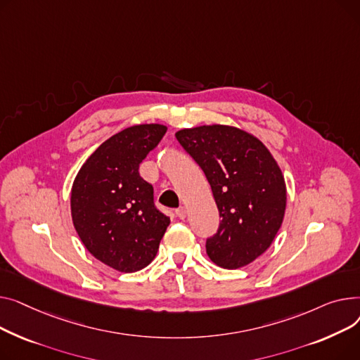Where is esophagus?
Masks as SVG:
<instances>
[{"mask_svg": "<svg viewBox=\"0 0 360 360\" xmlns=\"http://www.w3.org/2000/svg\"><path fill=\"white\" fill-rule=\"evenodd\" d=\"M176 215L180 218V219H184L186 218V215H187V210H186V207H179L177 210H176Z\"/></svg>", "mask_w": 360, "mask_h": 360, "instance_id": "1", "label": "esophagus"}]
</instances>
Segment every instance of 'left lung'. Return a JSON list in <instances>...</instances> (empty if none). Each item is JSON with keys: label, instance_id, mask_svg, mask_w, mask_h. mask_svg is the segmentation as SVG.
<instances>
[{"label": "left lung", "instance_id": "1", "mask_svg": "<svg viewBox=\"0 0 360 360\" xmlns=\"http://www.w3.org/2000/svg\"><path fill=\"white\" fill-rule=\"evenodd\" d=\"M203 170L217 202L219 228L206 240L209 259L240 269L260 257L283 222L286 184L262 141L226 124H203L176 134Z\"/></svg>", "mask_w": 360, "mask_h": 360}]
</instances>
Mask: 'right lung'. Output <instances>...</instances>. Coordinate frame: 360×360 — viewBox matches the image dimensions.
I'll return each instance as SVG.
<instances>
[{"instance_id": "add662e5", "label": "right lung", "mask_w": 360, "mask_h": 360, "mask_svg": "<svg viewBox=\"0 0 360 360\" xmlns=\"http://www.w3.org/2000/svg\"><path fill=\"white\" fill-rule=\"evenodd\" d=\"M164 124H135L104 141L82 164L71 190L78 237L101 263L132 273L150 264L170 218L154 205L139 164L165 135Z\"/></svg>"}]
</instances>
